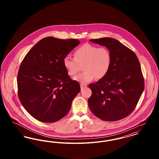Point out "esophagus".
I'll list each match as a JSON object with an SVG mask.
<instances>
[{"label":"esophagus","mask_w":159,"mask_h":159,"mask_svg":"<svg viewBox=\"0 0 159 159\" xmlns=\"http://www.w3.org/2000/svg\"><path fill=\"white\" fill-rule=\"evenodd\" d=\"M87 86V85L86 84H80V87H81V89H84V88H86Z\"/></svg>","instance_id":"1"}]
</instances>
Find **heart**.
Here are the masks:
<instances>
[{"label": "heart", "mask_w": 159, "mask_h": 159, "mask_svg": "<svg viewBox=\"0 0 159 159\" xmlns=\"http://www.w3.org/2000/svg\"><path fill=\"white\" fill-rule=\"evenodd\" d=\"M73 56L74 58L68 56L64 58V66L70 76H75L83 66V73L74 78L82 84L88 83L95 78L104 77L111 67V54L106 47L86 43L76 49Z\"/></svg>", "instance_id": "b5f03b06"}]
</instances>
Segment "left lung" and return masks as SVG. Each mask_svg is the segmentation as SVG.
Instances as JSON below:
<instances>
[{
    "instance_id": "obj_1",
    "label": "left lung",
    "mask_w": 159,
    "mask_h": 159,
    "mask_svg": "<svg viewBox=\"0 0 159 159\" xmlns=\"http://www.w3.org/2000/svg\"><path fill=\"white\" fill-rule=\"evenodd\" d=\"M105 46L111 54V67L104 77L89 88L88 105L92 113L102 120L117 121L135 108L144 89V79L136 54L113 38L91 39Z\"/></svg>"
}]
</instances>
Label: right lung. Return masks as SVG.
<instances>
[{
	"label": "right lung",
	"instance_id": "right-lung-1",
	"mask_svg": "<svg viewBox=\"0 0 159 159\" xmlns=\"http://www.w3.org/2000/svg\"><path fill=\"white\" fill-rule=\"evenodd\" d=\"M80 41L43 38L26 54L17 76L18 98L24 108L39 121H58L68 113L80 91L64 66V58Z\"/></svg>",
	"mask_w": 159,
	"mask_h": 159
}]
</instances>
